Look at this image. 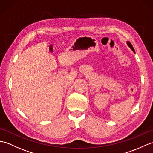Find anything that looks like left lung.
I'll return each instance as SVG.
<instances>
[{"label": "left lung", "instance_id": "left-lung-1", "mask_svg": "<svg viewBox=\"0 0 153 153\" xmlns=\"http://www.w3.org/2000/svg\"><path fill=\"white\" fill-rule=\"evenodd\" d=\"M127 44H128V45L129 46V47L131 48V49L134 51V52H135V50H134V47H133V46H132V45L131 44V43L129 41H127Z\"/></svg>", "mask_w": 153, "mask_h": 153}]
</instances>
